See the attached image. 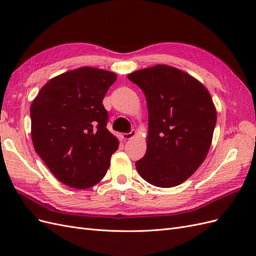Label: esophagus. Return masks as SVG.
I'll list each match as a JSON object with an SVG mask.
<instances>
[{
  "instance_id": "1",
  "label": "esophagus",
  "mask_w": 256,
  "mask_h": 256,
  "mask_svg": "<svg viewBox=\"0 0 256 256\" xmlns=\"http://www.w3.org/2000/svg\"><path fill=\"white\" fill-rule=\"evenodd\" d=\"M136 134V131L134 130H131L129 134H124L122 136L124 140H130V138H132Z\"/></svg>"
}]
</instances>
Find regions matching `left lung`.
I'll use <instances>...</instances> for the list:
<instances>
[{"mask_svg": "<svg viewBox=\"0 0 256 256\" xmlns=\"http://www.w3.org/2000/svg\"><path fill=\"white\" fill-rule=\"evenodd\" d=\"M127 78L140 88L148 110L144 157L136 168L161 188L182 184L203 164L210 148L216 110L208 90L180 69L156 65Z\"/></svg>", "mask_w": 256, "mask_h": 256, "instance_id": "obj_1", "label": "left lung"}]
</instances>
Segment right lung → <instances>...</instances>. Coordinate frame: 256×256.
I'll return each instance as SVG.
<instances>
[{
    "mask_svg": "<svg viewBox=\"0 0 256 256\" xmlns=\"http://www.w3.org/2000/svg\"><path fill=\"white\" fill-rule=\"evenodd\" d=\"M118 76L81 67L54 76L30 104L35 152L68 187L88 189L104 177L118 138L106 129L102 99Z\"/></svg>",
    "mask_w": 256,
    "mask_h": 256,
    "instance_id": "obj_1",
    "label": "right lung"
}]
</instances>
